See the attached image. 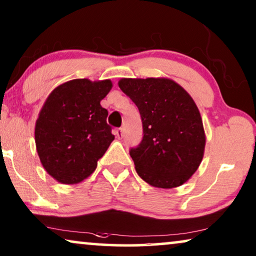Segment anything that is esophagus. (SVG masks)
Masks as SVG:
<instances>
[{"instance_id":"1","label":"esophagus","mask_w":256,"mask_h":256,"mask_svg":"<svg viewBox=\"0 0 256 256\" xmlns=\"http://www.w3.org/2000/svg\"><path fill=\"white\" fill-rule=\"evenodd\" d=\"M115 135H116L118 138H124V129H122V128H116V129H115Z\"/></svg>"}]
</instances>
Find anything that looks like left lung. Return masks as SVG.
<instances>
[{"label":"left lung","instance_id":"8db88e82","mask_svg":"<svg viewBox=\"0 0 256 256\" xmlns=\"http://www.w3.org/2000/svg\"><path fill=\"white\" fill-rule=\"evenodd\" d=\"M141 115L143 138L130 148L138 176L156 188L184 184L198 169L205 148L200 113L183 87L164 78L118 82Z\"/></svg>","mask_w":256,"mask_h":256}]
</instances>
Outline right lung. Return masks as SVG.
<instances>
[{
  "label": "right lung",
  "instance_id": "right-lung-1",
  "mask_svg": "<svg viewBox=\"0 0 256 256\" xmlns=\"http://www.w3.org/2000/svg\"><path fill=\"white\" fill-rule=\"evenodd\" d=\"M112 86L110 80L74 79L54 88L45 101L34 140L44 169L59 183L88 177L114 140L108 110L100 104Z\"/></svg>",
  "mask_w": 256,
  "mask_h": 256
}]
</instances>
